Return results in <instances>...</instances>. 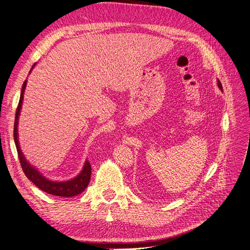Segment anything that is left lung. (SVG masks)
I'll use <instances>...</instances> for the list:
<instances>
[{
  "label": "left lung",
  "instance_id": "obj_1",
  "mask_svg": "<svg viewBox=\"0 0 250 250\" xmlns=\"http://www.w3.org/2000/svg\"><path fill=\"white\" fill-rule=\"evenodd\" d=\"M217 85H218L219 89H220V90H222V92H223V88H222V84H221V82H220V81H219V79H218V81H217Z\"/></svg>",
  "mask_w": 250,
  "mask_h": 250
}]
</instances>
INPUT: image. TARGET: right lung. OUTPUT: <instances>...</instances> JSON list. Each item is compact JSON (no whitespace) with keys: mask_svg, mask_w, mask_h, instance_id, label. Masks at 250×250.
<instances>
[{"mask_svg":"<svg viewBox=\"0 0 250 250\" xmlns=\"http://www.w3.org/2000/svg\"><path fill=\"white\" fill-rule=\"evenodd\" d=\"M34 66H35V64H33L29 74L31 73ZM26 86H27V79L25 80L24 84H22V86H21L20 102H19L18 109L16 112V121H14V130H13L14 143H16V147L18 150V154H19L20 163H21V166L22 168V171H24L25 175L30 180H31L37 188H41V190L43 192H46L51 195L60 196V197H73V196H76L84 191L86 187L88 186L89 179H90V174H92V168H90V164L88 163V161H85L84 165H83L82 170L80 171V173L76 177H74L69 180H64V181H55V180H51V179L47 178L46 176H43L42 174L39 170H37L36 167H34L33 165H31L27 161V158L25 157L24 153L21 152L20 142H19L18 126H19V118L21 115V105H22V100H24V94H25Z\"/></svg>","mask_w":250,"mask_h":250,"instance_id":"obj_1","label":"right lung"}]
</instances>
